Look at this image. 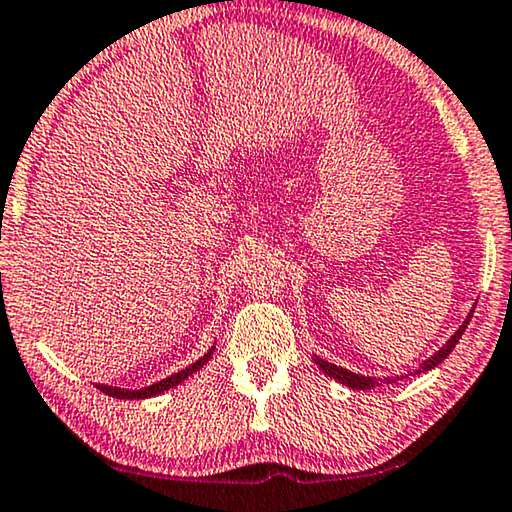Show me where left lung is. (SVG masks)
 Here are the masks:
<instances>
[{"instance_id": "8db88e82", "label": "left lung", "mask_w": 512, "mask_h": 512, "mask_svg": "<svg viewBox=\"0 0 512 512\" xmlns=\"http://www.w3.org/2000/svg\"><path fill=\"white\" fill-rule=\"evenodd\" d=\"M470 318H473V311L468 313V318L463 320V325L459 327V330L454 332L452 335V339H447V344L442 346V349L438 351V353H433L431 358L428 360H424V363H421V367H419V372H428V370H433V367H438L442 360H445L449 353H452V349L456 344H459V339H461V335L463 332H466V327H468V323H470ZM316 360V365L320 367V370H323L325 374H330L332 379H337L339 384H344V386H349V388H356V391H367V388H377V386H381V384H393L395 379H400V377H384V379H377V377H363V374H356V372H349V370H344V367H337V365H332V363H327V360H323V358H313Z\"/></svg>"}]
</instances>
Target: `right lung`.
<instances>
[{"label": "right lung", "instance_id": "obj_1", "mask_svg": "<svg viewBox=\"0 0 512 512\" xmlns=\"http://www.w3.org/2000/svg\"><path fill=\"white\" fill-rule=\"evenodd\" d=\"M213 349H215V346H213ZM213 349H210L203 358L196 360V363H192L189 367H185V370H180V372L170 374V377L161 379V381H156V384L147 386V388H140V391H126V388H119V386H107V384H95V386H98L102 393L112 395V398H119V400H135V398L142 400V398H152V395H159V393H163V391H168V388H173V386H177V384H182V381H185L187 377H192V374H194L196 370H201V367L208 363V358L213 356Z\"/></svg>", "mask_w": 512, "mask_h": 512}]
</instances>
